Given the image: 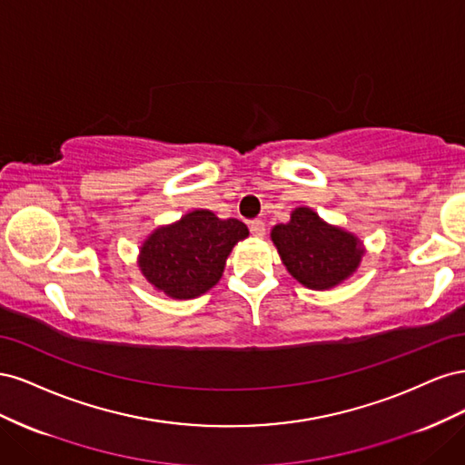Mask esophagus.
Returning <instances> with one entry per match:
<instances>
[{
    "label": "esophagus",
    "mask_w": 465,
    "mask_h": 465,
    "mask_svg": "<svg viewBox=\"0 0 465 465\" xmlns=\"http://www.w3.org/2000/svg\"><path fill=\"white\" fill-rule=\"evenodd\" d=\"M250 232H252V236L263 238L265 236V223L263 221H252L250 223Z\"/></svg>",
    "instance_id": "34e87169"
}]
</instances>
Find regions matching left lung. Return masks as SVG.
Masks as SVG:
<instances>
[{
	"instance_id": "obj_1",
	"label": "left lung",
	"mask_w": 465,
	"mask_h": 465,
	"mask_svg": "<svg viewBox=\"0 0 465 465\" xmlns=\"http://www.w3.org/2000/svg\"><path fill=\"white\" fill-rule=\"evenodd\" d=\"M270 236L287 272L312 291H330L353 277L367 252L357 234L323 221L311 207L292 209Z\"/></svg>"
}]
</instances>
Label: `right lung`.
<instances>
[{"label":"right lung","mask_w":465,"mask_h":465,"mask_svg":"<svg viewBox=\"0 0 465 465\" xmlns=\"http://www.w3.org/2000/svg\"><path fill=\"white\" fill-rule=\"evenodd\" d=\"M248 234L242 221L193 209L145 238L139 246L137 267L153 289L168 299L202 297L219 283L232 248Z\"/></svg>","instance_id":"add662e5"}]
</instances>
